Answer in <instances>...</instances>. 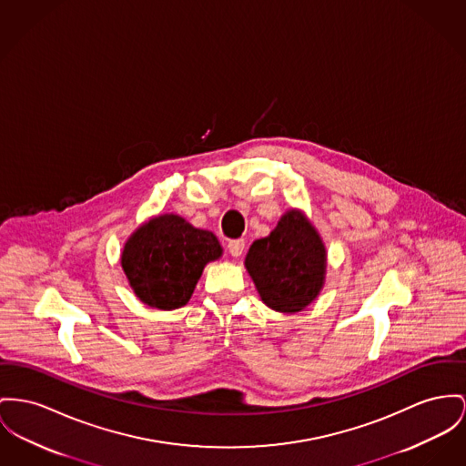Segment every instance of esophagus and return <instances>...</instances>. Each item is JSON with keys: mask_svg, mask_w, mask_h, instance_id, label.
Wrapping results in <instances>:
<instances>
[{"mask_svg": "<svg viewBox=\"0 0 466 466\" xmlns=\"http://www.w3.org/2000/svg\"><path fill=\"white\" fill-rule=\"evenodd\" d=\"M244 248H246V240H244V238L229 240V244H228V250H229V254H231V256H235V258L242 256Z\"/></svg>", "mask_w": 466, "mask_h": 466, "instance_id": "34e87169", "label": "esophagus"}]
</instances>
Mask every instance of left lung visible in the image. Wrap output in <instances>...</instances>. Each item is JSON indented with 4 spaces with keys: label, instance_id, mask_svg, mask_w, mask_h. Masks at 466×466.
<instances>
[{
    "label": "left lung",
    "instance_id": "obj_1",
    "mask_svg": "<svg viewBox=\"0 0 466 466\" xmlns=\"http://www.w3.org/2000/svg\"><path fill=\"white\" fill-rule=\"evenodd\" d=\"M246 268L261 300L270 309L291 314L306 309L319 295L327 250L306 216L289 210L268 237L252 242Z\"/></svg>",
    "mask_w": 466,
    "mask_h": 466
}]
</instances>
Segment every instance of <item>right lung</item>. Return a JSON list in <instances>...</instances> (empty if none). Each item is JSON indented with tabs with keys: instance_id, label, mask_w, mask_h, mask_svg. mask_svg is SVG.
<instances>
[{
	"instance_id": "1",
	"label": "right lung",
	"mask_w": 466,
	"mask_h": 466,
	"mask_svg": "<svg viewBox=\"0 0 466 466\" xmlns=\"http://www.w3.org/2000/svg\"><path fill=\"white\" fill-rule=\"evenodd\" d=\"M222 256L212 231L164 214L141 224L125 242L122 268L136 297L156 309L186 306L207 263Z\"/></svg>"
}]
</instances>
